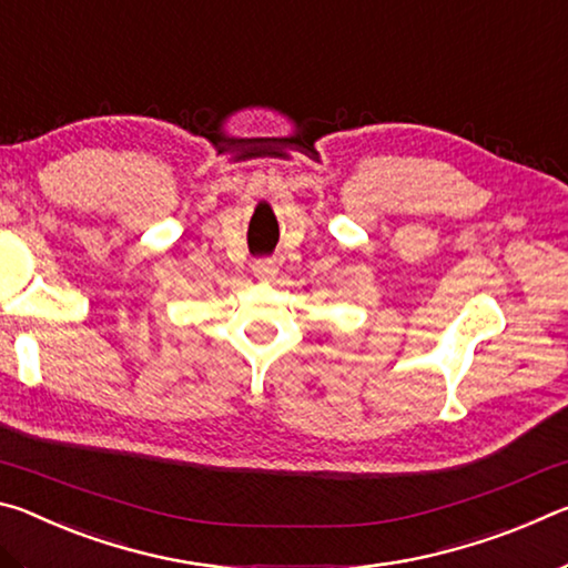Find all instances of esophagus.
Here are the masks:
<instances>
[{"instance_id": "esophagus-1", "label": "esophagus", "mask_w": 568, "mask_h": 568, "mask_svg": "<svg viewBox=\"0 0 568 568\" xmlns=\"http://www.w3.org/2000/svg\"><path fill=\"white\" fill-rule=\"evenodd\" d=\"M253 273L255 277H261V281H271V277H275L277 273V265L273 257H261V261L253 263Z\"/></svg>"}]
</instances>
